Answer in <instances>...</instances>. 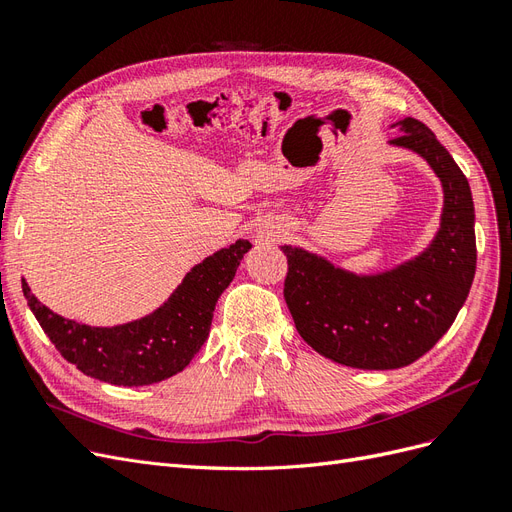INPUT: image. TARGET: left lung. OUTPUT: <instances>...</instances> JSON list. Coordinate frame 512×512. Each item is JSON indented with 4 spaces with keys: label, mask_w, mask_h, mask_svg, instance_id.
<instances>
[{
    "label": "left lung",
    "mask_w": 512,
    "mask_h": 512,
    "mask_svg": "<svg viewBox=\"0 0 512 512\" xmlns=\"http://www.w3.org/2000/svg\"><path fill=\"white\" fill-rule=\"evenodd\" d=\"M389 145L421 156L442 183L440 228L425 250L376 271L354 273L297 245L288 258L286 305L305 342L356 369H399L421 359L451 329L476 271L474 203L466 175L425 123H393Z\"/></svg>",
    "instance_id": "8db88e82"
}]
</instances>
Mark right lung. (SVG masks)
Here are the masks:
<instances>
[{"mask_svg": "<svg viewBox=\"0 0 512 512\" xmlns=\"http://www.w3.org/2000/svg\"><path fill=\"white\" fill-rule=\"evenodd\" d=\"M252 243L239 239L194 265L151 314L115 327H91L51 312L23 280L42 331L85 376L117 386H147L179 374L209 337L215 303L230 286Z\"/></svg>", "mask_w": 512, "mask_h": 512, "instance_id": "obj_1", "label": "right lung"}]
</instances>
